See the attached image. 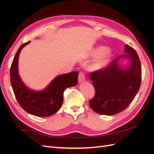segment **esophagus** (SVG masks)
I'll use <instances>...</instances> for the list:
<instances>
[{"instance_id": "34e87169", "label": "esophagus", "mask_w": 154, "mask_h": 154, "mask_svg": "<svg viewBox=\"0 0 154 154\" xmlns=\"http://www.w3.org/2000/svg\"><path fill=\"white\" fill-rule=\"evenodd\" d=\"M85 80V76L84 73L83 72H80L79 73V76H78V81L80 83H82L83 82H84Z\"/></svg>"}]
</instances>
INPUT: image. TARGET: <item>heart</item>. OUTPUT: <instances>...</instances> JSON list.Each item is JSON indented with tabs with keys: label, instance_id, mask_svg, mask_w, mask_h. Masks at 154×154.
<instances>
[{
	"label": "heart",
	"instance_id": "b5f03b06",
	"mask_svg": "<svg viewBox=\"0 0 154 154\" xmlns=\"http://www.w3.org/2000/svg\"><path fill=\"white\" fill-rule=\"evenodd\" d=\"M111 50L109 48H104L102 46L93 49L90 53L92 57L97 58L91 65V67L94 70H100L104 68L108 64L111 57Z\"/></svg>",
	"mask_w": 154,
	"mask_h": 154
}]
</instances>
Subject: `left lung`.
<instances>
[{"label":"left lung","mask_w":154,"mask_h":154,"mask_svg":"<svg viewBox=\"0 0 154 154\" xmlns=\"http://www.w3.org/2000/svg\"><path fill=\"white\" fill-rule=\"evenodd\" d=\"M124 51L106 67L90 74L96 94L88 103L96 113L112 116L121 112L132 103L140 88L141 66L138 55L128 45H125ZM126 57L131 64L125 69L120 67L118 60Z\"/></svg>","instance_id":"8db88e82"}]
</instances>
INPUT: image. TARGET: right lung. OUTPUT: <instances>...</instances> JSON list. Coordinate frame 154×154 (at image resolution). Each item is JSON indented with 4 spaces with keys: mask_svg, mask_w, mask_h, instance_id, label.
<instances>
[{
    "mask_svg": "<svg viewBox=\"0 0 154 154\" xmlns=\"http://www.w3.org/2000/svg\"><path fill=\"white\" fill-rule=\"evenodd\" d=\"M30 42L23 44L13 58L10 68V80L18 103L27 112L40 117H48L61 108L64 90L76 85L78 72L74 71L56 77L45 89L34 91L22 82L18 71V62L22 49Z\"/></svg>",
    "mask_w": 154,
    "mask_h": 154,
    "instance_id": "add662e5",
    "label": "right lung"
}]
</instances>
